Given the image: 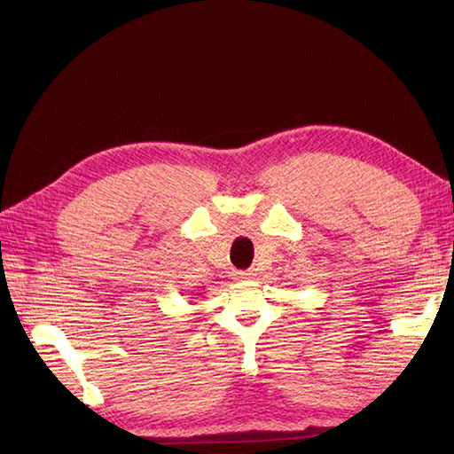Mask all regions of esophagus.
<instances>
[{"label": "esophagus", "instance_id": "1", "mask_svg": "<svg viewBox=\"0 0 454 454\" xmlns=\"http://www.w3.org/2000/svg\"><path fill=\"white\" fill-rule=\"evenodd\" d=\"M232 277H235V280H250L254 277L252 270H235L232 272Z\"/></svg>", "mask_w": 454, "mask_h": 454}]
</instances>
